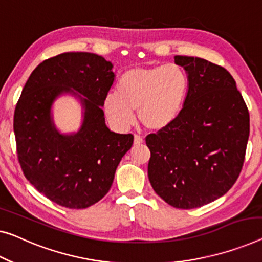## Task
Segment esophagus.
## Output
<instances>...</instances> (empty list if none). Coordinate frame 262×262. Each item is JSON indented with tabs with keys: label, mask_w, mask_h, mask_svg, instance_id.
<instances>
[{
	"label": "esophagus",
	"mask_w": 262,
	"mask_h": 262,
	"mask_svg": "<svg viewBox=\"0 0 262 262\" xmlns=\"http://www.w3.org/2000/svg\"><path fill=\"white\" fill-rule=\"evenodd\" d=\"M143 143V138L138 134L134 135V144L135 146H140V144Z\"/></svg>",
	"instance_id": "1"
}]
</instances>
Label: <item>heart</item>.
<instances>
[{
    "label": "heart",
    "mask_w": 262,
    "mask_h": 262,
    "mask_svg": "<svg viewBox=\"0 0 262 262\" xmlns=\"http://www.w3.org/2000/svg\"><path fill=\"white\" fill-rule=\"evenodd\" d=\"M189 80L180 66L169 63L136 67L124 72L116 93L104 97V112L116 127L124 129L134 122V113L147 129L162 130L170 126L185 106Z\"/></svg>",
    "instance_id": "b5f03b06"
}]
</instances>
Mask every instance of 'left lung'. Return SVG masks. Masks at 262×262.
<instances>
[{"label":"left lung","mask_w":262,"mask_h":262,"mask_svg":"<svg viewBox=\"0 0 262 262\" xmlns=\"http://www.w3.org/2000/svg\"><path fill=\"white\" fill-rule=\"evenodd\" d=\"M189 80L177 120L146 138L148 178L162 200L192 209L226 194L243 169L249 113L235 81L221 66L177 55Z\"/></svg>","instance_id":"left-lung-1"}]
</instances>
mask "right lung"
I'll return each mask as SVG.
<instances>
[{"label": "right lung", "instance_id": "1", "mask_svg": "<svg viewBox=\"0 0 262 262\" xmlns=\"http://www.w3.org/2000/svg\"><path fill=\"white\" fill-rule=\"evenodd\" d=\"M112 68V62L92 53L50 57L30 74L15 108L14 133L23 174L38 192L66 208H87L100 201L134 141L132 134L111 132L104 122L101 107L115 79ZM72 89L85 96H79L85 118L79 132L62 136L50 109L58 95Z\"/></svg>", "mask_w": 262, "mask_h": 262}]
</instances>
